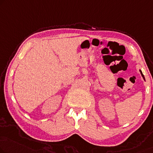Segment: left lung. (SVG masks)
<instances>
[{"mask_svg":"<svg viewBox=\"0 0 153 153\" xmlns=\"http://www.w3.org/2000/svg\"><path fill=\"white\" fill-rule=\"evenodd\" d=\"M140 73H141V75H142V76L143 77V79H144V80H145V77H144V76H143V74H142V71H141V70H140Z\"/></svg>","mask_w":153,"mask_h":153,"instance_id":"8db88e82","label":"left lung"}]
</instances>
